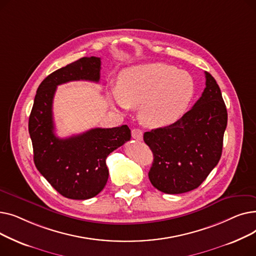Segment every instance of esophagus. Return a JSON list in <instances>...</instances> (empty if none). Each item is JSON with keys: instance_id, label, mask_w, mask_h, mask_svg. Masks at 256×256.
Segmentation results:
<instances>
[{"instance_id": "obj_1", "label": "esophagus", "mask_w": 256, "mask_h": 256, "mask_svg": "<svg viewBox=\"0 0 256 256\" xmlns=\"http://www.w3.org/2000/svg\"><path fill=\"white\" fill-rule=\"evenodd\" d=\"M132 137L137 141H141L143 139V132L140 128H134L132 130Z\"/></svg>"}]
</instances>
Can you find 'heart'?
I'll list each match as a JSON object with an SVG mask.
<instances>
[{"label":"heart","instance_id":"obj_1","mask_svg":"<svg viewBox=\"0 0 256 256\" xmlns=\"http://www.w3.org/2000/svg\"><path fill=\"white\" fill-rule=\"evenodd\" d=\"M195 91L192 76L166 63L128 67L109 91L111 102L128 111L138 108L142 124L150 128L172 124L184 113Z\"/></svg>","mask_w":256,"mask_h":256}]
</instances>
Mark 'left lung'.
<instances>
[{
  "label": "left lung",
  "instance_id": "1",
  "mask_svg": "<svg viewBox=\"0 0 256 256\" xmlns=\"http://www.w3.org/2000/svg\"><path fill=\"white\" fill-rule=\"evenodd\" d=\"M202 96L176 122L144 132L154 154L148 172L152 186L167 194L198 188L219 163L227 110L216 80L206 72Z\"/></svg>",
  "mask_w": 256,
  "mask_h": 256
}]
</instances>
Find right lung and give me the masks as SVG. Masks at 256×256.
I'll return each instance as SVG.
<instances>
[{
  "label": "right lung",
  "instance_id": "obj_1",
  "mask_svg": "<svg viewBox=\"0 0 256 256\" xmlns=\"http://www.w3.org/2000/svg\"><path fill=\"white\" fill-rule=\"evenodd\" d=\"M100 58L84 57L52 72L39 85L29 117L34 163L62 196L85 200L104 188L109 170L106 158L130 139L128 126L91 128L61 139L55 135L52 100L58 85L72 80L100 82Z\"/></svg>",
  "mask_w": 256,
  "mask_h": 256
}]
</instances>
